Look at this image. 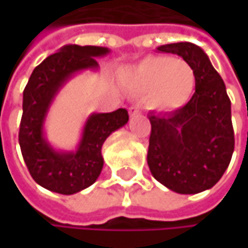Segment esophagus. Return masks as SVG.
<instances>
[{"instance_id":"obj_1","label":"esophagus","mask_w":248,"mask_h":248,"mask_svg":"<svg viewBox=\"0 0 248 248\" xmlns=\"http://www.w3.org/2000/svg\"><path fill=\"white\" fill-rule=\"evenodd\" d=\"M138 113H139V106L135 105V106H130V108H129V115H130V116H136Z\"/></svg>"}]
</instances>
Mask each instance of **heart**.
Masks as SVG:
<instances>
[{
	"label": "heart",
	"instance_id": "b5f03b06",
	"mask_svg": "<svg viewBox=\"0 0 248 248\" xmlns=\"http://www.w3.org/2000/svg\"><path fill=\"white\" fill-rule=\"evenodd\" d=\"M122 80L133 93L145 94L148 108L179 109L191 100L197 75L184 60L152 56L124 70Z\"/></svg>",
	"mask_w": 248,
	"mask_h": 248
}]
</instances>
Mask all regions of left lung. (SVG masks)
<instances>
[{
  "label": "left lung",
  "mask_w": 248,
  "mask_h": 248,
  "mask_svg": "<svg viewBox=\"0 0 248 248\" xmlns=\"http://www.w3.org/2000/svg\"><path fill=\"white\" fill-rule=\"evenodd\" d=\"M192 66L197 75L191 100L172 112L151 113L148 165L151 173L178 194H198L223 176L234 152L231 102L221 76L204 50L192 43L159 46Z\"/></svg>",
  "instance_id": "1"
}]
</instances>
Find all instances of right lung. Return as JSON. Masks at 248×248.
I'll return each instance as SVG.
<instances>
[{
    "label": "right lung",
    "mask_w": 248,
    "mask_h": 248,
    "mask_svg": "<svg viewBox=\"0 0 248 248\" xmlns=\"http://www.w3.org/2000/svg\"><path fill=\"white\" fill-rule=\"evenodd\" d=\"M109 51L106 47L69 44L48 56L30 76L23 93L18 142L32 179L48 191L72 195L94 184L103 168L105 140L129 121L126 109L92 113L76 151L54 149L44 135L47 113L60 89L80 72L97 70L96 59Z\"/></svg>",
    "instance_id": "1"
}]
</instances>
